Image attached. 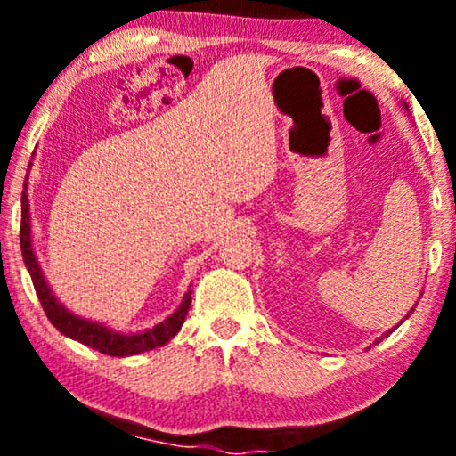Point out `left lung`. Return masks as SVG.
Masks as SVG:
<instances>
[{
	"label": "left lung",
	"instance_id": "left-lung-1",
	"mask_svg": "<svg viewBox=\"0 0 456 456\" xmlns=\"http://www.w3.org/2000/svg\"><path fill=\"white\" fill-rule=\"evenodd\" d=\"M403 107H405V111H407V104H405V102H403ZM413 308H416V305H413ZM413 308H411V311H410V313H407V315H405V319L411 315V313H413ZM405 319H401V323H403V322H405ZM395 328H396V326H395ZM395 328H392V330H395ZM392 330H388V332H386V334H384V337H388V334L392 332ZM384 337H381V338H384ZM381 338H378V341H375V343H379V341H381Z\"/></svg>",
	"mask_w": 456,
	"mask_h": 456
}]
</instances>
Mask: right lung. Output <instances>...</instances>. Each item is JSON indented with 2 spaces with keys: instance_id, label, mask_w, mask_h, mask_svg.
<instances>
[{
  "instance_id": "obj_1",
  "label": "right lung",
  "mask_w": 456,
  "mask_h": 456,
  "mask_svg": "<svg viewBox=\"0 0 456 456\" xmlns=\"http://www.w3.org/2000/svg\"><path fill=\"white\" fill-rule=\"evenodd\" d=\"M31 167V162H29ZM25 191L20 195V253H23L25 268H28L31 282H34V289L38 294L40 305H43L46 317L53 326L60 330L61 334L72 341H78L87 347L96 349V352L107 354V355H118V358H126V355H137L150 349L162 347L165 343H169L171 338L180 332L182 323L188 315V308H191V289L186 291L182 297L180 306L171 313L165 322L156 323L148 330H141V332H119L111 326L101 322H94V319L75 315L72 311L61 305L53 294V289L49 287V281L45 279V272L40 268L38 257H36L34 242H31V216H29V199H28V175H25Z\"/></svg>"
}]
</instances>
